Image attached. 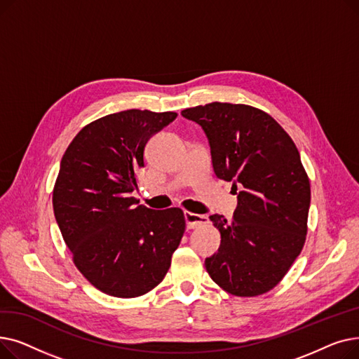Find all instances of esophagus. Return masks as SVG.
Here are the masks:
<instances>
[{
  "mask_svg": "<svg viewBox=\"0 0 359 359\" xmlns=\"http://www.w3.org/2000/svg\"><path fill=\"white\" fill-rule=\"evenodd\" d=\"M184 221H186V227L192 230V229H198L202 227V225L208 224V218L205 215H199V214H194L189 211H184Z\"/></svg>",
  "mask_w": 359,
  "mask_h": 359,
  "instance_id": "obj_1",
  "label": "esophagus"
}]
</instances>
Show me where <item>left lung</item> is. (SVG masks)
Returning a JSON list of instances; mask_svg holds the SVG:
<instances>
[{"instance_id": "1", "label": "left lung", "mask_w": 359, "mask_h": 359, "mask_svg": "<svg viewBox=\"0 0 359 359\" xmlns=\"http://www.w3.org/2000/svg\"><path fill=\"white\" fill-rule=\"evenodd\" d=\"M182 116L202 126L217 177L238 189L231 222L210 217L221 244L205 259L206 271L229 294H265L306 243L311 192L298 149L272 116L248 104L214 102L184 109Z\"/></svg>"}]
</instances>
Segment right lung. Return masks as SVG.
Masks as SVG:
<instances>
[{
    "mask_svg": "<svg viewBox=\"0 0 359 359\" xmlns=\"http://www.w3.org/2000/svg\"><path fill=\"white\" fill-rule=\"evenodd\" d=\"M177 116L130 109L86 125L68 145L53 214L77 269L93 287L135 298L165 276L184 233L180 208L149 210L132 196L148 140Z\"/></svg>",
    "mask_w": 359,
    "mask_h": 359,
    "instance_id": "add662e5",
    "label": "right lung"
}]
</instances>
